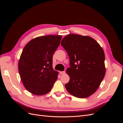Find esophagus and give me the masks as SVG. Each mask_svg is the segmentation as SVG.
<instances>
[{
  "mask_svg": "<svg viewBox=\"0 0 123 123\" xmlns=\"http://www.w3.org/2000/svg\"><path fill=\"white\" fill-rule=\"evenodd\" d=\"M59 73H60L61 75H64V74H65V71H61L59 72Z\"/></svg>",
  "mask_w": 123,
  "mask_h": 123,
  "instance_id": "1",
  "label": "esophagus"
}]
</instances>
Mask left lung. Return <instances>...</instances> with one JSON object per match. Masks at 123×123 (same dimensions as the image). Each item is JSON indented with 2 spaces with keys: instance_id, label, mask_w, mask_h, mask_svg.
<instances>
[{
  "instance_id": "obj_1",
  "label": "left lung",
  "mask_w": 123,
  "mask_h": 123,
  "mask_svg": "<svg viewBox=\"0 0 123 123\" xmlns=\"http://www.w3.org/2000/svg\"><path fill=\"white\" fill-rule=\"evenodd\" d=\"M61 45L70 59L67 90L78 98L89 97L97 90L105 75L103 49L91 37L75 34L66 35Z\"/></svg>"
}]
</instances>
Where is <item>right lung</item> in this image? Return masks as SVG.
<instances>
[{
	"label": "right lung",
	"instance_id": "obj_1",
	"mask_svg": "<svg viewBox=\"0 0 123 123\" xmlns=\"http://www.w3.org/2000/svg\"><path fill=\"white\" fill-rule=\"evenodd\" d=\"M61 35L36 37L26 44L18 62V71L24 87L31 93H48L58 79L54 70L53 55L60 44Z\"/></svg>",
	"mask_w": 123,
	"mask_h": 123
}]
</instances>
